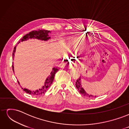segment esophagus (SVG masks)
<instances>
[{"label":"esophagus","instance_id":"obj_1","mask_svg":"<svg viewBox=\"0 0 129 129\" xmlns=\"http://www.w3.org/2000/svg\"><path fill=\"white\" fill-rule=\"evenodd\" d=\"M67 67L68 69H71V68H73V66L72 64H68L67 66Z\"/></svg>","mask_w":129,"mask_h":129}]
</instances>
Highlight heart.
Listing matches in <instances>:
<instances>
[{"mask_svg":"<svg viewBox=\"0 0 129 129\" xmlns=\"http://www.w3.org/2000/svg\"><path fill=\"white\" fill-rule=\"evenodd\" d=\"M86 40L82 37H77L68 41L66 46V52L67 55L77 51L86 43Z\"/></svg>","mask_w":129,"mask_h":129,"instance_id":"b5f03b06","label":"heart"}]
</instances>
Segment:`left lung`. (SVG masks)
I'll use <instances>...</instances> for the list:
<instances>
[{"mask_svg":"<svg viewBox=\"0 0 129 129\" xmlns=\"http://www.w3.org/2000/svg\"><path fill=\"white\" fill-rule=\"evenodd\" d=\"M81 77L80 76L79 79H78L76 80V83H75V85H76V87L77 89L80 92V93L81 94L83 95L84 96H87V97H96V96H93L92 95L90 94H89L88 93H87L86 91L84 90V89H83V88L82 86V84H81Z\"/></svg>","mask_w":129,"mask_h":129,"instance_id":"8db88e82","label":"left lung"}]
</instances>
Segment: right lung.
I'll use <instances>...</instances> for the list:
<instances>
[{
  "label": "right lung",
  "instance_id": "add662e5",
  "mask_svg": "<svg viewBox=\"0 0 129 129\" xmlns=\"http://www.w3.org/2000/svg\"><path fill=\"white\" fill-rule=\"evenodd\" d=\"M49 33H50V30H45V29H39L37 30L32 31V32H30L28 34H27L25 35V36L23 37V38H22L20 39V40L19 41V42L18 43V44L20 42L26 41L27 40L29 39H37L42 40V41L43 40L47 41L50 39V37H49V35H48ZM16 47L17 46H15L14 48V50L12 54L13 58L14 57V53L15 52V50H16ZM12 69L13 71V72H14L13 63L12 64ZM58 71V69H57V67L53 68L51 73H50V75L48 76L47 78L46 79V80H45L44 85H43L42 88H41L39 89L36 90H30L26 88H21V89H22L23 90L25 91L26 92L34 96H38V95H42L43 93L46 92V91L49 88L50 85H51V84L53 83L55 74ZM18 82L19 84H20L18 81Z\"/></svg>",
  "mask_w": 129,
  "mask_h": 129
}]
</instances>
